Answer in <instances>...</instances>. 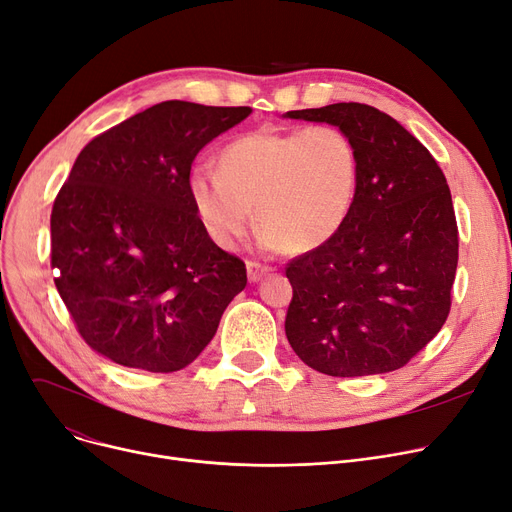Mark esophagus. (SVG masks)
<instances>
[{
    "instance_id": "esophagus-1",
    "label": "esophagus",
    "mask_w": 512,
    "mask_h": 512,
    "mask_svg": "<svg viewBox=\"0 0 512 512\" xmlns=\"http://www.w3.org/2000/svg\"><path fill=\"white\" fill-rule=\"evenodd\" d=\"M267 272H270V267H267V265L257 263V261H247V276H249V282H259Z\"/></svg>"
}]
</instances>
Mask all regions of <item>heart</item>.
<instances>
[{"instance_id":"heart-1","label":"heart","mask_w":512,"mask_h":512,"mask_svg":"<svg viewBox=\"0 0 512 512\" xmlns=\"http://www.w3.org/2000/svg\"><path fill=\"white\" fill-rule=\"evenodd\" d=\"M215 174L195 168L188 193L207 236L232 249L253 222L270 247L311 253L340 232L359 186V153L336 126L259 128L228 143Z\"/></svg>"}]
</instances>
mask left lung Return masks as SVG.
Returning <instances> with one entry per match:
<instances>
[{
    "mask_svg": "<svg viewBox=\"0 0 512 512\" xmlns=\"http://www.w3.org/2000/svg\"><path fill=\"white\" fill-rule=\"evenodd\" d=\"M284 118L338 126L359 153L344 226L286 267L292 351L334 378L400 369L450 313L459 230L446 176L405 126L371 105L332 103Z\"/></svg>",
    "mask_w": 512,
    "mask_h": 512,
    "instance_id": "obj_1",
    "label": "left lung"
}]
</instances>
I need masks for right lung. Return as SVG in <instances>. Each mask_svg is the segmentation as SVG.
Wrapping results in <instances>:
<instances>
[{
	"label": "right lung",
	"instance_id": "right-lung-1",
	"mask_svg": "<svg viewBox=\"0 0 512 512\" xmlns=\"http://www.w3.org/2000/svg\"><path fill=\"white\" fill-rule=\"evenodd\" d=\"M251 107L164 101L78 153L51 209L53 282L78 334L124 367L191 365L247 286V267L203 230L188 176Z\"/></svg>",
	"mask_w": 512,
	"mask_h": 512
}]
</instances>
